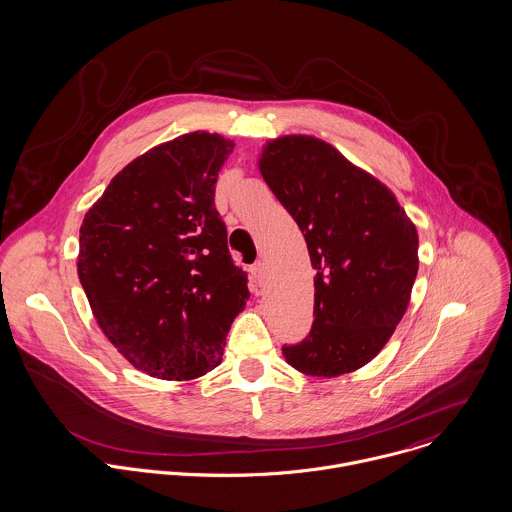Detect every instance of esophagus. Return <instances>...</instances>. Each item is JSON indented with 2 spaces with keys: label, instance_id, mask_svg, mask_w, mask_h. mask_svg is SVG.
Segmentation results:
<instances>
[{
  "label": "esophagus",
  "instance_id": "34e87169",
  "mask_svg": "<svg viewBox=\"0 0 512 512\" xmlns=\"http://www.w3.org/2000/svg\"><path fill=\"white\" fill-rule=\"evenodd\" d=\"M249 275H251L253 283L261 285V283H263V279H265V263L257 261L255 265H251V267H249Z\"/></svg>",
  "mask_w": 512,
  "mask_h": 512
}]
</instances>
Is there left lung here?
<instances>
[{
	"label": "left lung",
	"instance_id": "1",
	"mask_svg": "<svg viewBox=\"0 0 512 512\" xmlns=\"http://www.w3.org/2000/svg\"><path fill=\"white\" fill-rule=\"evenodd\" d=\"M263 180L305 235L314 277V320L285 344L308 376H340L368 364L408 308L417 275V231L396 196L314 136L263 148Z\"/></svg>",
	"mask_w": 512,
	"mask_h": 512
}]
</instances>
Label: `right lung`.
I'll use <instances>...</instances> for the list:
<instances>
[{
  "mask_svg": "<svg viewBox=\"0 0 512 512\" xmlns=\"http://www.w3.org/2000/svg\"><path fill=\"white\" fill-rule=\"evenodd\" d=\"M231 152L219 134L178 136L116 174L81 225L77 273L99 326L134 368L162 380L219 366L249 299L213 202Z\"/></svg>",
  "mask_w": 512,
  "mask_h": 512,
  "instance_id": "obj_1",
  "label": "right lung"
}]
</instances>
